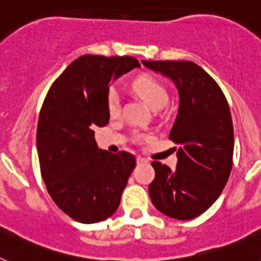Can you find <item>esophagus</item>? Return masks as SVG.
<instances>
[{"mask_svg": "<svg viewBox=\"0 0 261 261\" xmlns=\"http://www.w3.org/2000/svg\"><path fill=\"white\" fill-rule=\"evenodd\" d=\"M137 163H138V165H142V163H147V159L142 158V156H137Z\"/></svg>", "mask_w": 261, "mask_h": 261, "instance_id": "1", "label": "esophagus"}]
</instances>
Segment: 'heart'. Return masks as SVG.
Wrapping results in <instances>:
<instances>
[{"label":"heart","instance_id":"heart-1","mask_svg":"<svg viewBox=\"0 0 261 261\" xmlns=\"http://www.w3.org/2000/svg\"><path fill=\"white\" fill-rule=\"evenodd\" d=\"M133 90L144 99L151 110L162 108L167 102V91L158 81L150 77H141L133 82ZM107 108L111 116L119 114L120 100L115 90H111L107 95Z\"/></svg>","mask_w":261,"mask_h":261}]
</instances>
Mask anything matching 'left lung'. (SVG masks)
I'll list each match as a JSON object with an SVG mask.
<instances>
[{
	"mask_svg": "<svg viewBox=\"0 0 261 261\" xmlns=\"http://www.w3.org/2000/svg\"><path fill=\"white\" fill-rule=\"evenodd\" d=\"M175 84L179 94L170 140L179 144L176 168L153 162V205L175 220H192L220 197L232 167L234 129L222 90L192 61H142Z\"/></svg>",
	"mask_w": 261,
	"mask_h": 261,
	"instance_id": "1",
	"label": "left lung"
}]
</instances>
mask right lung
Listing matches in <instances>:
<instances>
[{
  "mask_svg": "<svg viewBox=\"0 0 261 261\" xmlns=\"http://www.w3.org/2000/svg\"><path fill=\"white\" fill-rule=\"evenodd\" d=\"M135 68H140L135 57H78L53 82L41 107L36 132L41 177L55 204L78 222L112 216L136 167L132 154L99 149L93 130L110 120V82Z\"/></svg>",
  "mask_w": 261,
  "mask_h": 261,
  "instance_id": "add662e5",
  "label": "right lung"
}]
</instances>
